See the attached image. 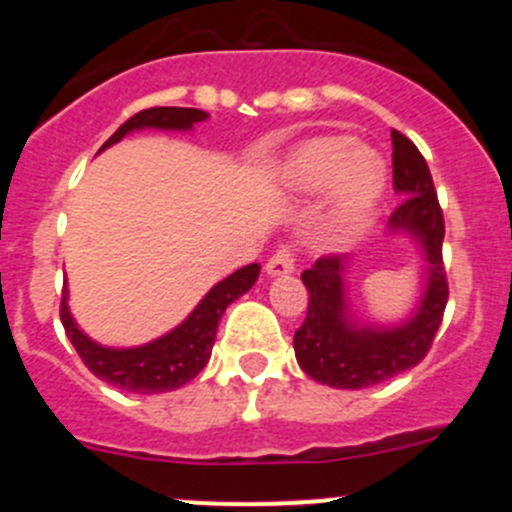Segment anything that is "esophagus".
Segmentation results:
<instances>
[{
	"label": "esophagus",
	"mask_w": 512,
	"mask_h": 512,
	"mask_svg": "<svg viewBox=\"0 0 512 512\" xmlns=\"http://www.w3.org/2000/svg\"><path fill=\"white\" fill-rule=\"evenodd\" d=\"M294 262H297V257H294V250L289 245H280L275 252H272V257L267 260V272L270 275H287V272L294 270Z\"/></svg>",
	"instance_id": "34e87169"
}]
</instances>
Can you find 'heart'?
<instances>
[{
  "label": "heart",
  "instance_id": "b5f03b06",
  "mask_svg": "<svg viewBox=\"0 0 512 512\" xmlns=\"http://www.w3.org/2000/svg\"><path fill=\"white\" fill-rule=\"evenodd\" d=\"M289 183L304 193L334 185V215L339 223L364 218L384 190V163L376 153L354 148L349 138H314L287 158Z\"/></svg>",
  "mask_w": 512,
  "mask_h": 512
}]
</instances>
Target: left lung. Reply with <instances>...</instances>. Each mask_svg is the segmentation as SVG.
<instances>
[{"mask_svg": "<svg viewBox=\"0 0 512 512\" xmlns=\"http://www.w3.org/2000/svg\"><path fill=\"white\" fill-rule=\"evenodd\" d=\"M394 143V188L404 195L391 213V225L414 232L428 257V287L416 317L399 329H354L344 319L342 257L324 255L302 282L309 292L307 317L294 332V354L299 366L337 389H364L381 384L411 369L431 349L443 322L448 302V277L443 267V210L438 205L431 170L421 151L399 131H391Z\"/></svg>", "mask_w": 512, "mask_h": 512, "instance_id": "left-lung-1", "label": "left lung"}]
</instances>
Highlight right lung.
<instances>
[{
    "instance_id": "add662e5",
    "label": "right lung",
    "mask_w": 512,
    "mask_h": 512,
    "mask_svg": "<svg viewBox=\"0 0 512 512\" xmlns=\"http://www.w3.org/2000/svg\"><path fill=\"white\" fill-rule=\"evenodd\" d=\"M205 118H208V113L200 111V108H146V111H138L136 116L128 118L103 143L101 151L118 143L126 133L136 131V128L148 126L185 131V128H193V123L205 121ZM257 275H260V265H247L242 270L232 272L230 277H225L223 282H218L205 294L203 302L195 307V312L178 329L156 339V342L146 344V347L106 349L91 342L71 319L69 307H66V289L61 294L59 307L61 324H64L69 342L74 344L76 354L81 356V361L89 366L91 374L98 376V379L116 386V389L133 391V394H163V391L180 389L203 371V366L210 359V352H213L215 332H218L220 317H223L227 304L235 302L237 297H242L247 289L255 285Z\"/></svg>"
}]
</instances>
